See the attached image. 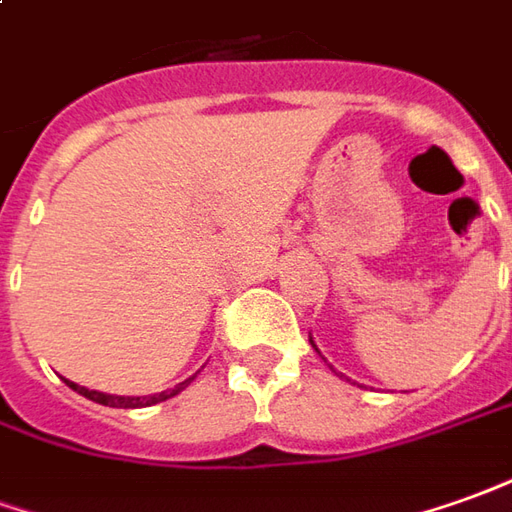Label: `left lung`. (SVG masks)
I'll list each match as a JSON object with an SVG mask.
<instances>
[{"mask_svg":"<svg viewBox=\"0 0 512 512\" xmlns=\"http://www.w3.org/2000/svg\"><path fill=\"white\" fill-rule=\"evenodd\" d=\"M309 343H312V348L317 351V345H315V340H312V337H309ZM317 354H320V351H317ZM320 357H323V354H320ZM329 368H331V365H329ZM331 370H334V368H331Z\"/></svg>","mask_w":512,"mask_h":512,"instance_id":"left-lung-1","label":"left lung"}]
</instances>
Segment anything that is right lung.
Returning a JSON list of instances; mask_svg holds the SVG:
<instances>
[{
    "mask_svg": "<svg viewBox=\"0 0 512 512\" xmlns=\"http://www.w3.org/2000/svg\"><path fill=\"white\" fill-rule=\"evenodd\" d=\"M195 376H189L186 382L175 384L172 390H164V393H153V396H111V393H100V390H88V387H80V384L69 382V379H63V382L72 387L74 393H80L88 401H94V404H102V407H116V410H142V407H150V404H158V401H167V398L178 396L181 390H186L189 384H192Z\"/></svg>",
    "mask_w": 512,
    "mask_h": 512,
    "instance_id": "right-lung-1",
    "label": "right lung"
}]
</instances>
